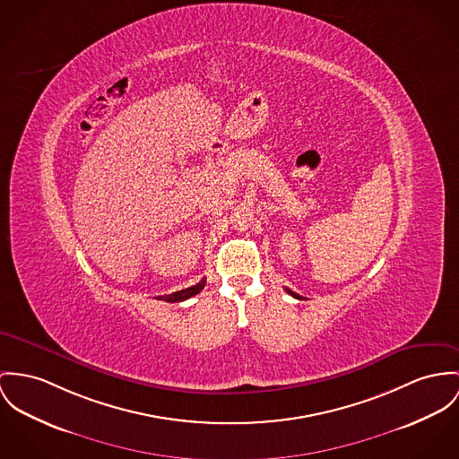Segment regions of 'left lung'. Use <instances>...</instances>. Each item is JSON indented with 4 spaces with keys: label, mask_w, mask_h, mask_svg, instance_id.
<instances>
[{
    "label": "left lung",
    "mask_w": 459,
    "mask_h": 459,
    "mask_svg": "<svg viewBox=\"0 0 459 459\" xmlns=\"http://www.w3.org/2000/svg\"><path fill=\"white\" fill-rule=\"evenodd\" d=\"M286 291H288L291 297H295V299H300V300H302V297H300V295H297L295 291H291V290H288V288H286Z\"/></svg>",
    "instance_id": "obj_1"
}]
</instances>
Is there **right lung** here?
<instances>
[{
  "label": "right lung",
  "instance_id": "1",
  "mask_svg": "<svg viewBox=\"0 0 459 459\" xmlns=\"http://www.w3.org/2000/svg\"><path fill=\"white\" fill-rule=\"evenodd\" d=\"M204 286H206V280H201V281L197 282V284H194V286H190V288L179 290V291H175V293H171V295H160V297H157V299H159V300H166V302H181V300H186V299L197 295L199 291H203Z\"/></svg>",
  "mask_w": 459,
  "mask_h": 459
}]
</instances>
